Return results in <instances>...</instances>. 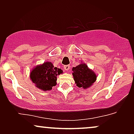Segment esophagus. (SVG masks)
I'll return each mask as SVG.
<instances>
[{
    "mask_svg": "<svg viewBox=\"0 0 134 134\" xmlns=\"http://www.w3.org/2000/svg\"><path fill=\"white\" fill-rule=\"evenodd\" d=\"M69 68H70V66L69 65L64 66V69H65V71H68L69 69Z\"/></svg>",
    "mask_w": 134,
    "mask_h": 134,
    "instance_id": "esophagus-1",
    "label": "esophagus"
}]
</instances>
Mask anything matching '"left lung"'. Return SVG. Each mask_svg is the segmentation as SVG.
I'll use <instances>...</instances> for the list:
<instances>
[{"instance_id": "left-lung-1", "label": "left lung", "mask_w": 134, "mask_h": 134, "mask_svg": "<svg viewBox=\"0 0 134 134\" xmlns=\"http://www.w3.org/2000/svg\"><path fill=\"white\" fill-rule=\"evenodd\" d=\"M72 71L75 83L79 88L87 89L96 82V73L90 69L85 63L82 62L77 66L73 67Z\"/></svg>"}]
</instances>
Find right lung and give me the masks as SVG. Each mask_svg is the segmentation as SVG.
Here are the masks:
<instances>
[{"mask_svg":"<svg viewBox=\"0 0 134 134\" xmlns=\"http://www.w3.org/2000/svg\"><path fill=\"white\" fill-rule=\"evenodd\" d=\"M63 72L61 69L54 67L52 62H46L35 66L30 71V78L36 88L49 91L57 85V76Z\"/></svg>","mask_w":134,"mask_h":134,"instance_id":"add662e5","label":"right lung"}]
</instances>
